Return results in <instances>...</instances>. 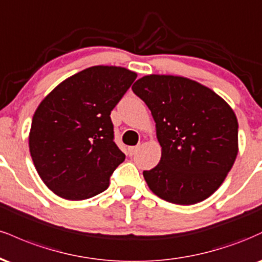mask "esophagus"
<instances>
[{
    "label": "esophagus",
    "mask_w": 262,
    "mask_h": 262,
    "mask_svg": "<svg viewBox=\"0 0 262 262\" xmlns=\"http://www.w3.org/2000/svg\"><path fill=\"white\" fill-rule=\"evenodd\" d=\"M139 148H140L139 145H135V146H129V148H128V152H129V155H130V156H133V155L137 154V152H138V150H139Z\"/></svg>",
    "instance_id": "34e87169"
}]
</instances>
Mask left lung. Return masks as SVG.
Returning a JSON list of instances; mask_svg holds the SVG:
<instances>
[{
    "mask_svg": "<svg viewBox=\"0 0 262 262\" xmlns=\"http://www.w3.org/2000/svg\"><path fill=\"white\" fill-rule=\"evenodd\" d=\"M156 123L160 162L143 175L167 202L189 206L223 183L237 155V119L221 96L193 80L148 75L132 87Z\"/></svg>",
    "mask_w": 262,
    "mask_h": 262,
    "instance_id": "8db88e82",
    "label": "left lung"
}]
</instances>
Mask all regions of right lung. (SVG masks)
<instances>
[{"label": "right lung", "instance_id": "obj_1", "mask_svg": "<svg viewBox=\"0 0 262 262\" xmlns=\"http://www.w3.org/2000/svg\"><path fill=\"white\" fill-rule=\"evenodd\" d=\"M137 74L92 66L62 81L32 119L29 151L39 176L59 197L81 201L101 193L125 155L114 143L111 112Z\"/></svg>", "mask_w": 262, "mask_h": 262}]
</instances>
